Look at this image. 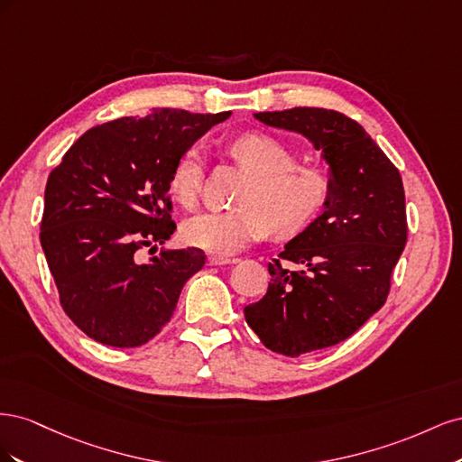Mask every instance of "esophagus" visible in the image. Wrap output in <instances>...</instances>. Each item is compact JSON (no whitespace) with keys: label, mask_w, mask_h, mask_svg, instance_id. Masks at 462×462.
Listing matches in <instances>:
<instances>
[{"label":"esophagus","mask_w":462,"mask_h":462,"mask_svg":"<svg viewBox=\"0 0 462 462\" xmlns=\"http://www.w3.org/2000/svg\"><path fill=\"white\" fill-rule=\"evenodd\" d=\"M236 260L231 256H208V265H226V263H235Z\"/></svg>","instance_id":"esophagus-1"}]
</instances>
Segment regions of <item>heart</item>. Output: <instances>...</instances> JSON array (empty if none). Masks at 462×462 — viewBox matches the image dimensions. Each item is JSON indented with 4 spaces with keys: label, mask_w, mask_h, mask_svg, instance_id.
<instances>
[{
    "label": "heart",
    "mask_w": 462,
    "mask_h": 462,
    "mask_svg": "<svg viewBox=\"0 0 462 462\" xmlns=\"http://www.w3.org/2000/svg\"><path fill=\"white\" fill-rule=\"evenodd\" d=\"M229 152L253 175V183L243 192V206L226 212L204 209L183 223L180 235L194 248L227 256L263 239L272 226L279 233H295L309 226L331 197L326 163H292V150L272 134H243L231 143ZM202 171L199 148L180 153L170 175V192L180 206L197 202Z\"/></svg>",
    "instance_id": "heart-1"
}]
</instances>
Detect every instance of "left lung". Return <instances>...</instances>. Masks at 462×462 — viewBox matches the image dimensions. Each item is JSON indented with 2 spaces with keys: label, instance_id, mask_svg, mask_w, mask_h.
<instances>
[{
  "label": "left lung",
  "instance_id": "left-lung-1",
  "mask_svg": "<svg viewBox=\"0 0 462 462\" xmlns=\"http://www.w3.org/2000/svg\"><path fill=\"white\" fill-rule=\"evenodd\" d=\"M268 127L302 134L321 152L331 197L268 263V292L245 306L246 324L273 353L300 356L345 341L382 309L407 245L397 167L360 125L339 111H262Z\"/></svg>",
  "mask_w": 462,
  "mask_h": 462
}]
</instances>
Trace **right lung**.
Wrapping results in <instances>:
<instances>
[{
  "mask_svg": "<svg viewBox=\"0 0 462 462\" xmlns=\"http://www.w3.org/2000/svg\"><path fill=\"white\" fill-rule=\"evenodd\" d=\"M231 114L160 107L87 131L48 177L40 243L65 314L90 339L141 346L171 319L180 289L204 268L200 248L150 253L175 231V162Z\"/></svg>",
  "mask_w": 462,
  "mask_h": 462,
  "instance_id": "obj_1",
  "label": "right lung"
}]
</instances>
